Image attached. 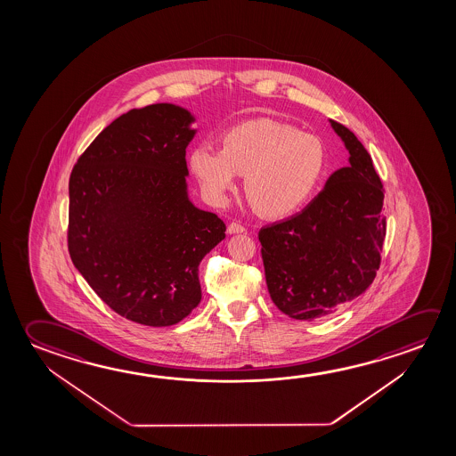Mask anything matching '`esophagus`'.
I'll use <instances>...</instances> for the list:
<instances>
[{"mask_svg":"<svg viewBox=\"0 0 456 456\" xmlns=\"http://www.w3.org/2000/svg\"><path fill=\"white\" fill-rule=\"evenodd\" d=\"M227 232L229 233H241V232H245V227L243 225L239 224V223H231L229 224V227H227Z\"/></svg>","mask_w":456,"mask_h":456,"instance_id":"obj_1","label":"esophagus"}]
</instances>
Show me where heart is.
Returning a JSON list of instances; mask_svg holds the SVG:
<instances>
[{"instance_id": "heart-1", "label": "heart", "mask_w": 456, "mask_h": 456, "mask_svg": "<svg viewBox=\"0 0 456 456\" xmlns=\"http://www.w3.org/2000/svg\"><path fill=\"white\" fill-rule=\"evenodd\" d=\"M189 167L207 199L223 205L247 175L245 194L262 216L286 217L312 197L326 168L318 136L278 120H247L225 130L221 151L197 146Z\"/></svg>"}]
</instances>
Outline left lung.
<instances>
[{
	"mask_svg": "<svg viewBox=\"0 0 456 456\" xmlns=\"http://www.w3.org/2000/svg\"><path fill=\"white\" fill-rule=\"evenodd\" d=\"M350 152L348 167L299 215L262 227L259 241L270 297L284 314L314 322L372 284L387 235L383 184L354 134L329 120Z\"/></svg>",
	"mask_w": 456,
	"mask_h": 456,
	"instance_id": "1",
	"label": "left lung"
}]
</instances>
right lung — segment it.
I'll return each mask as SVG.
<instances>
[{
    "instance_id": "1",
    "label": "right lung",
    "mask_w": 456,
    "mask_h": 456,
    "mask_svg": "<svg viewBox=\"0 0 456 456\" xmlns=\"http://www.w3.org/2000/svg\"><path fill=\"white\" fill-rule=\"evenodd\" d=\"M194 116L157 103L98 134L69 176L68 251L98 297L130 322L164 328L202 299L199 265L225 224L187 195Z\"/></svg>"
}]
</instances>
